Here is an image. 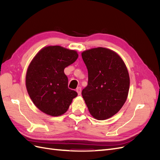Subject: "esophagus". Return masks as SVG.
Wrapping results in <instances>:
<instances>
[{"label":"esophagus","instance_id":"34e87169","mask_svg":"<svg viewBox=\"0 0 160 160\" xmlns=\"http://www.w3.org/2000/svg\"><path fill=\"white\" fill-rule=\"evenodd\" d=\"M76 91L77 92V93H78L79 95H81V87H78V88L76 89Z\"/></svg>","mask_w":160,"mask_h":160}]
</instances>
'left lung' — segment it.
I'll return each mask as SVG.
<instances>
[{"instance_id":"8db88e82","label":"left lung","mask_w":160,"mask_h":160,"mask_svg":"<svg viewBox=\"0 0 160 160\" xmlns=\"http://www.w3.org/2000/svg\"><path fill=\"white\" fill-rule=\"evenodd\" d=\"M81 55L88 71V83L82 96L94 118L107 119L117 113L127 99V67L117 53L105 48H94Z\"/></svg>"}]
</instances>
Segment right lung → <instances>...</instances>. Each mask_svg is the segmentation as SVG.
Here are the masks:
<instances>
[{
	"instance_id": "right-lung-1",
	"label": "right lung",
	"mask_w": 160,
	"mask_h": 160,
	"mask_svg": "<svg viewBox=\"0 0 160 160\" xmlns=\"http://www.w3.org/2000/svg\"><path fill=\"white\" fill-rule=\"evenodd\" d=\"M78 54L60 46L43 48L28 67L26 87L32 102L42 112L59 116L69 109L77 93L68 88L65 67L77 59Z\"/></svg>"
}]
</instances>
